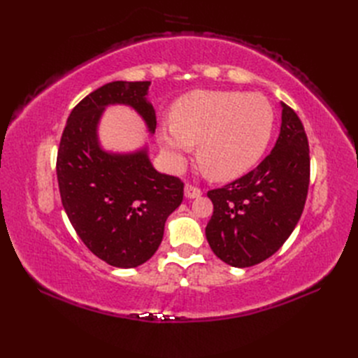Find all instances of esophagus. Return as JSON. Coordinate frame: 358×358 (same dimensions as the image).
Segmentation results:
<instances>
[{
    "instance_id": "34e87169",
    "label": "esophagus",
    "mask_w": 358,
    "mask_h": 358,
    "mask_svg": "<svg viewBox=\"0 0 358 358\" xmlns=\"http://www.w3.org/2000/svg\"><path fill=\"white\" fill-rule=\"evenodd\" d=\"M201 196V189L191 185V183H188V185H185V197L187 199H197Z\"/></svg>"
}]
</instances>
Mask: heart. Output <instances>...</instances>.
<instances>
[{
    "label": "heart",
    "mask_w": 358,
    "mask_h": 358,
    "mask_svg": "<svg viewBox=\"0 0 358 358\" xmlns=\"http://www.w3.org/2000/svg\"><path fill=\"white\" fill-rule=\"evenodd\" d=\"M158 142L167 161L179 167L199 145V162L213 179L243 175L263 157L275 128L273 106L262 94L194 91L171 109Z\"/></svg>",
    "instance_id": "b5f03b06"
}]
</instances>
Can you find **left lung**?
Masks as SVG:
<instances>
[{"mask_svg": "<svg viewBox=\"0 0 358 358\" xmlns=\"http://www.w3.org/2000/svg\"><path fill=\"white\" fill-rule=\"evenodd\" d=\"M309 178L305 128L282 103V124L272 152L245 176L208 192L213 215L206 239L215 255L233 267H251L272 257L296 229Z\"/></svg>", "mask_w": 358, "mask_h": 358, "instance_id": "obj_1", "label": "left lung"}]
</instances>
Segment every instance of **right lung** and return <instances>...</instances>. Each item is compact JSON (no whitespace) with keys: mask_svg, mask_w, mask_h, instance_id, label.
<instances>
[{"mask_svg":"<svg viewBox=\"0 0 358 358\" xmlns=\"http://www.w3.org/2000/svg\"><path fill=\"white\" fill-rule=\"evenodd\" d=\"M149 85L117 80L86 95L67 119L57 157L61 200L73 229L94 255L121 268L143 264L157 252L169 215L183 200V182L158 173L146 148L109 154L96 137L109 104L131 106L155 133Z\"/></svg>","mask_w":358,"mask_h":358,"instance_id":"right-lung-1","label":"right lung"}]
</instances>
